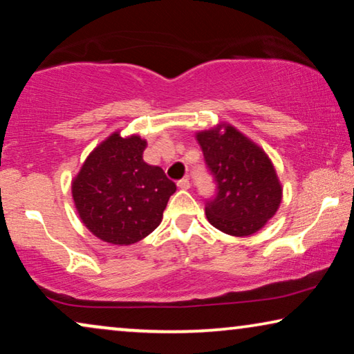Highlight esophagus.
I'll return each instance as SVG.
<instances>
[{
    "label": "esophagus",
    "instance_id": "1",
    "mask_svg": "<svg viewBox=\"0 0 354 354\" xmlns=\"http://www.w3.org/2000/svg\"><path fill=\"white\" fill-rule=\"evenodd\" d=\"M177 187L182 188V190H187V188H190V180H188V177L180 178V180L177 182Z\"/></svg>",
    "mask_w": 354,
    "mask_h": 354
}]
</instances>
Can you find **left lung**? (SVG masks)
<instances>
[{"label": "left lung", "mask_w": 354, "mask_h": 354, "mask_svg": "<svg viewBox=\"0 0 354 354\" xmlns=\"http://www.w3.org/2000/svg\"><path fill=\"white\" fill-rule=\"evenodd\" d=\"M216 195L206 200V217L216 229L245 236L258 232L282 200L277 174L258 145L227 125L196 135Z\"/></svg>", "instance_id": "left-lung-1"}]
</instances>
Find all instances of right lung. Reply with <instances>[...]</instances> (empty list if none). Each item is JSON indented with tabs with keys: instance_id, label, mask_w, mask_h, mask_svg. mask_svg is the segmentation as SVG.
I'll use <instances>...</instances> for the list:
<instances>
[{
	"instance_id": "right-lung-1",
	"label": "right lung",
	"mask_w": 354,
	"mask_h": 354,
	"mask_svg": "<svg viewBox=\"0 0 354 354\" xmlns=\"http://www.w3.org/2000/svg\"><path fill=\"white\" fill-rule=\"evenodd\" d=\"M147 142L115 132L86 158L72 182L79 216L91 234L113 245H132L161 224L176 183L143 161Z\"/></svg>"
}]
</instances>
